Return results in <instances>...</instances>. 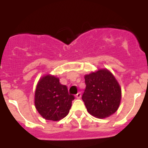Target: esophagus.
Returning <instances> with one entry per match:
<instances>
[{
  "label": "esophagus",
  "instance_id": "34e87169",
  "mask_svg": "<svg viewBox=\"0 0 148 148\" xmlns=\"http://www.w3.org/2000/svg\"><path fill=\"white\" fill-rule=\"evenodd\" d=\"M75 97H76L77 99H80V98L82 97V93H81L80 92H78V93H77L76 95H75Z\"/></svg>",
  "mask_w": 148,
  "mask_h": 148
}]
</instances>
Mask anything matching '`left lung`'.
<instances>
[{"mask_svg": "<svg viewBox=\"0 0 148 148\" xmlns=\"http://www.w3.org/2000/svg\"><path fill=\"white\" fill-rule=\"evenodd\" d=\"M84 78L82 100L88 113L99 119L113 114L119 107L121 90L113 74L108 70H99Z\"/></svg>", "mask_w": 148, "mask_h": 148, "instance_id": "left-lung-1", "label": "left lung"}]
</instances>
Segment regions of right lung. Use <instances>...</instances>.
Here are the masks:
<instances>
[{
    "label": "right lung",
    "mask_w": 148,
    "mask_h": 148,
    "mask_svg": "<svg viewBox=\"0 0 148 148\" xmlns=\"http://www.w3.org/2000/svg\"><path fill=\"white\" fill-rule=\"evenodd\" d=\"M75 99L55 76L46 75L38 83L35 95V105L45 119L58 121L68 114Z\"/></svg>",
    "instance_id": "right-lung-1"
}]
</instances>
